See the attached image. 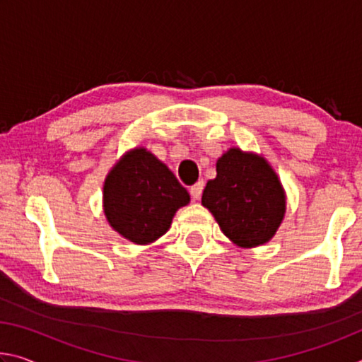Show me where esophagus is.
Wrapping results in <instances>:
<instances>
[{"label":"esophagus","mask_w":362,"mask_h":362,"mask_svg":"<svg viewBox=\"0 0 362 362\" xmlns=\"http://www.w3.org/2000/svg\"><path fill=\"white\" fill-rule=\"evenodd\" d=\"M203 188H204V182H198L189 188V194H192L193 199H199L201 194H203Z\"/></svg>","instance_id":"esophagus-1"}]
</instances>
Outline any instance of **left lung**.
Masks as SVG:
<instances>
[{
    "mask_svg": "<svg viewBox=\"0 0 362 362\" xmlns=\"http://www.w3.org/2000/svg\"><path fill=\"white\" fill-rule=\"evenodd\" d=\"M226 238L241 247L269 241L283 222L286 196L263 158L231 148L217 161V177L201 199Z\"/></svg>",
    "mask_w": 362,
    "mask_h": 362,
    "instance_id": "obj_1",
    "label": "left lung"
}]
</instances>
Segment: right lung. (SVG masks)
Masks as SVG:
<instances>
[{"label":"right lung","mask_w":362,"mask_h":362,"mask_svg":"<svg viewBox=\"0 0 362 362\" xmlns=\"http://www.w3.org/2000/svg\"><path fill=\"white\" fill-rule=\"evenodd\" d=\"M189 194L166 164L145 148L119 159L103 185V209L113 230L134 244H148L169 230Z\"/></svg>","instance_id":"1"}]
</instances>
